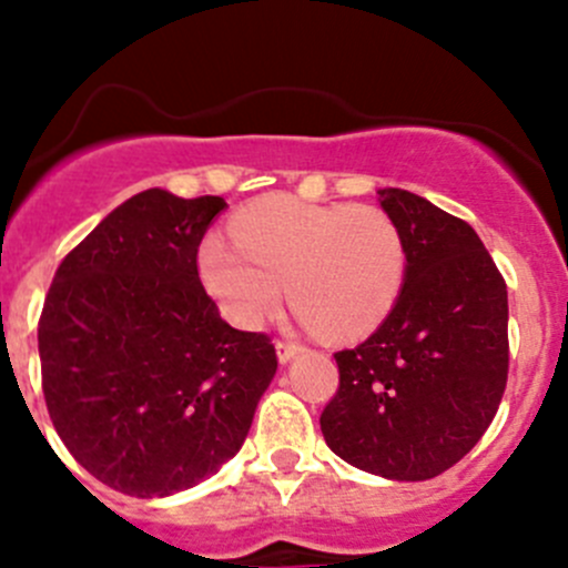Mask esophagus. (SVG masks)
Instances as JSON below:
<instances>
[{
  "label": "esophagus",
  "instance_id": "1",
  "mask_svg": "<svg viewBox=\"0 0 568 568\" xmlns=\"http://www.w3.org/2000/svg\"><path fill=\"white\" fill-rule=\"evenodd\" d=\"M305 348L300 346V343H291V341H277V359L280 363H291V359L296 357V354H302Z\"/></svg>",
  "mask_w": 568,
  "mask_h": 568
}]
</instances>
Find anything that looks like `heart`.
<instances>
[{
    "mask_svg": "<svg viewBox=\"0 0 568 568\" xmlns=\"http://www.w3.org/2000/svg\"><path fill=\"white\" fill-rule=\"evenodd\" d=\"M231 239H203L197 272L239 326L272 316L285 283L302 324L332 341H354L387 318L406 283V239L376 205L268 194L236 211Z\"/></svg>",
    "mask_w": 568,
    "mask_h": 568,
    "instance_id": "obj_1",
    "label": "heart"
}]
</instances>
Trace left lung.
<instances>
[{
    "label": "left lung",
    "mask_w": 568,
    "mask_h": 568,
    "mask_svg": "<svg viewBox=\"0 0 568 568\" xmlns=\"http://www.w3.org/2000/svg\"><path fill=\"white\" fill-rule=\"evenodd\" d=\"M409 266L379 329L335 354L321 434L343 462L428 480L475 448L508 379V291L478 233L406 189H379Z\"/></svg>",
    "instance_id": "left-lung-1"
}]
</instances>
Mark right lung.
I'll use <instances>...</instances> for the list:
<instances>
[{"label": "right lung", "instance_id": "obj_1", "mask_svg": "<svg viewBox=\"0 0 568 568\" xmlns=\"http://www.w3.org/2000/svg\"><path fill=\"white\" fill-rule=\"evenodd\" d=\"M222 197L145 189L57 268L38 324L57 434L90 475L168 497L239 454L277 371L263 332L233 329L197 274Z\"/></svg>", "mask_w": 568, "mask_h": 568}]
</instances>
